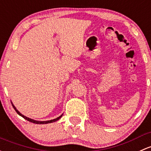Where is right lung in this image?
Segmentation results:
<instances>
[{"label": "right lung", "mask_w": 151, "mask_h": 151, "mask_svg": "<svg viewBox=\"0 0 151 151\" xmlns=\"http://www.w3.org/2000/svg\"><path fill=\"white\" fill-rule=\"evenodd\" d=\"M12 104L13 107H14V110H15L16 111H17V113L19 115L23 117V118L25 119H26V120H27V121H29L30 122H32V123H35V124H48V123H52V122H56V121H58V120L59 119H61V116H63V114H61V115L60 116H58V118L54 119H52V120H49V121H42H42H36V120L28 118V117H27V116H24L23 114H22L18 110H17V109H16V107L14 106V104Z\"/></svg>", "instance_id": "right-lung-1"}]
</instances>
